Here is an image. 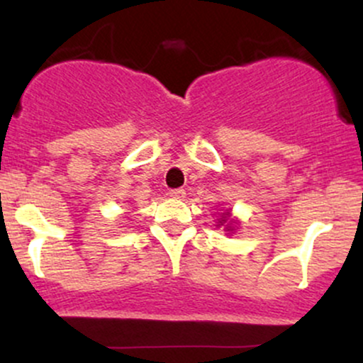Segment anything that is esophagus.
Listing matches in <instances>:
<instances>
[{
    "label": "esophagus",
    "mask_w": 363,
    "mask_h": 363,
    "mask_svg": "<svg viewBox=\"0 0 363 363\" xmlns=\"http://www.w3.org/2000/svg\"><path fill=\"white\" fill-rule=\"evenodd\" d=\"M169 194L172 196V198H176V199H184L186 198V191L184 189H172Z\"/></svg>",
    "instance_id": "obj_1"
}]
</instances>
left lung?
<instances>
[{
    "instance_id": "left-lung-1",
    "label": "left lung",
    "mask_w": 363,
    "mask_h": 363,
    "mask_svg": "<svg viewBox=\"0 0 363 363\" xmlns=\"http://www.w3.org/2000/svg\"><path fill=\"white\" fill-rule=\"evenodd\" d=\"M239 225L240 222L235 218V216H232L230 208H228V210H223L218 218H216V227H222L227 234H234L235 228L239 227Z\"/></svg>"
}]
</instances>
